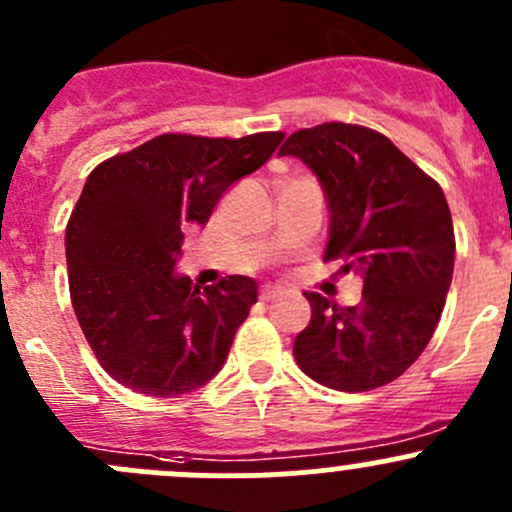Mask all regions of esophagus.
<instances>
[{
	"instance_id": "1",
	"label": "esophagus",
	"mask_w": 512,
	"mask_h": 512,
	"mask_svg": "<svg viewBox=\"0 0 512 512\" xmlns=\"http://www.w3.org/2000/svg\"><path fill=\"white\" fill-rule=\"evenodd\" d=\"M282 294V289L280 287H270V285H265L260 289V299L262 302H272V299H277Z\"/></svg>"
}]
</instances>
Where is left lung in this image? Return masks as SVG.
Wrapping results in <instances>:
<instances>
[{"mask_svg": "<svg viewBox=\"0 0 512 512\" xmlns=\"http://www.w3.org/2000/svg\"><path fill=\"white\" fill-rule=\"evenodd\" d=\"M280 156L317 173L329 205L324 262L364 277L361 302L304 292L312 319L294 339L299 369L337 391L399 379L431 342L446 304L456 237L441 185L384 133L322 123L287 138Z\"/></svg>", "mask_w": 512, "mask_h": 512, "instance_id": "obj_1", "label": "left lung"}]
</instances>
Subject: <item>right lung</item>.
<instances>
[{
    "instance_id": "add662e5",
    "label": "right lung",
    "mask_w": 512,
    "mask_h": 512,
    "mask_svg": "<svg viewBox=\"0 0 512 512\" xmlns=\"http://www.w3.org/2000/svg\"><path fill=\"white\" fill-rule=\"evenodd\" d=\"M282 138L163 133L91 170L66 225L69 292L91 352L118 384L170 399L223 369L257 282L230 275L198 289L175 275V257L185 227L208 223L225 190Z\"/></svg>"
}]
</instances>
